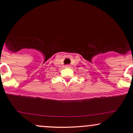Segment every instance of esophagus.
Here are the masks:
<instances>
[{
    "label": "esophagus",
    "mask_w": 133,
    "mask_h": 133,
    "mask_svg": "<svg viewBox=\"0 0 133 133\" xmlns=\"http://www.w3.org/2000/svg\"><path fill=\"white\" fill-rule=\"evenodd\" d=\"M66 67H70V65H66Z\"/></svg>",
    "instance_id": "obj_1"
}]
</instances>
